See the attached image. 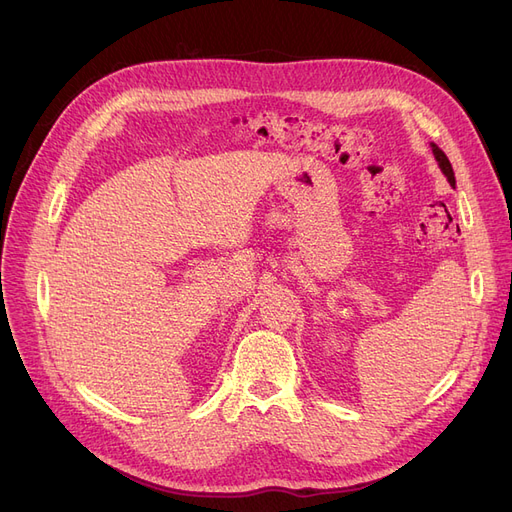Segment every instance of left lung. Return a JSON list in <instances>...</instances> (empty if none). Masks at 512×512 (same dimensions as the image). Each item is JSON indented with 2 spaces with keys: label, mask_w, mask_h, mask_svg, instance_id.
<instances>
[{
  "label": "left lung",
  "mask_w": 512,
  "mask_h": 512,
  "mask_svg": "<svg viewBox=\"0 0 512 512\" xmlns=\"http://www.w3.org/2000/svg\"><path fill=\"white\" fill-rule=\"evenodd\" d=\"M431 147H433V156H436V160H438V164H440V168H442V173L446 175L448 183H451L453 188H455V173H453L451 162H448V158H446V153H444L438 145H431Z\"/></svg>",
  "instance_id": "obj_1"
}]
</instances>
